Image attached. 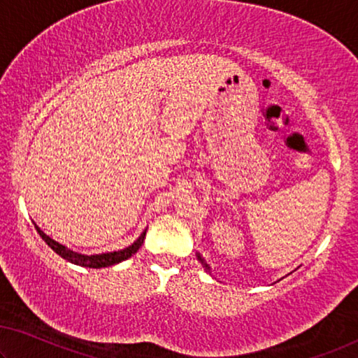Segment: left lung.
<instances>
[{
    "label": "left lung",
    "mask_w": 358,
    "mask_h": 358,
    "mask_svg": "<svg viewBox=\"0 0 358 358\" xmlns=\"http://www.w3.org/2000/svg\"><path fill=\"white\" fill-rule=\"evenodd\" d=\"M196 255H197V260H199V262H201V264H202V265H204V268H206V270H207V271H210V266H209V265H207V264H206V262H204V259H202V257H201V255H199V254H196Z\"/></svg>",
    "instance_id": "obj_1"
}]
</instances>
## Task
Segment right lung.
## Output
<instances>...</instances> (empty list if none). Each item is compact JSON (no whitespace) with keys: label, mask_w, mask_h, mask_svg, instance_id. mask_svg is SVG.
<instances>
[{"label":"right lung","mask_w":358,"mask_h":358,"mask_svg":"<svg viewBox=\"0 0 358 358\" xmlns=\"http://www.w3.org/2000/svg\"><path fill=\"white\" fill-rule=\"evenodd\" d=\"M36 231L40 233V236L43 238V241H45L48 246H50L52 250H55L56 254H59L62 259H66L67 262L71 264H76L80 266H88V268H103V266H110V265H115L119 262H124V260L130 259L133 254L136 252L138 249L141 248L143 241H145V236H146V230L140 234V238L136 239L135 243L131 244V246H128L122 250H114V252H104V254H94V255H85V254H78V252H73L66 246H62L55 239H51L50 236H46L45 233H43L38 227H35Z\"/></svg>","instance_id":"add662e5"}]
</instances>
